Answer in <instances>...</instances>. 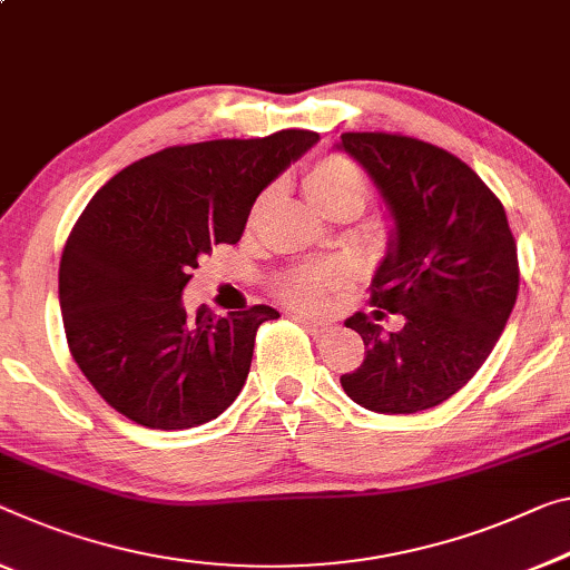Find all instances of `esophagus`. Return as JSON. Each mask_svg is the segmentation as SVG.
Returning <instances> with one entry per match:
<instances>
[{"label":"esophagus","mask_w":570,"mask_h":570,"mask_svg":"<svg viewBox=\"0 0 570 570\" xmlns=\"http://www.w3.org/2000/svg\"><path fill=\"white\" fill-rule=\"evenodd\" d=\"M295 321H297V323H303L305 331H308V334H311V336H315V338H321V336L331 334V328H334V323H328V321H318V318H311V315H295Z\"/></svg>","instance_id":"34e87169"}]
</instances>
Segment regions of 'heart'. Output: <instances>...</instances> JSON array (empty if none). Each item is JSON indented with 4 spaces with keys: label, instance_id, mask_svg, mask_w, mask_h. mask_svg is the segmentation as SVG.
I'll list each match as a JSON object with an SVG mask.
<instances>
[{
    "label": "heart",
    "instance_id": "1",
    "mask_svg": "<svg viewBox=\"0 0 570 570\" xmlns=\"http://www.w3.org/2000/svg\"><path fill=\"white\" fill-rule=\"evenodd\" d=\"M303 190L311 204L318 212L326 214L331 206L341 200H358L364 204L366 198V180L344 157H323L305 173ZM348 273L336 262H308L291 269L279 283V293L287 303L301 305V308H321L326 303L331 291L344 287Z\"/></svg>",
    "mask_w": 570,
    "mask_h": 570
}]
</instances>
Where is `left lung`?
I'll return each instance as SVG.
<instances>
[{"label":"left lung","instance_id":"8db88e82","mask_svg":"<svg viewBox=\"0 0 570 570\" xmlns=\"http://www.w3.org/2000/svg\"><path fill=\"white\" fill-rule=\"evenodd\" d=\"M336 150L362 165L380 190L392 232L372 277V315L346 328L364 362L341 387L372 413L431 410L466 384L492 354L518 301V247L499 198L441 147L384 132H346ZM384 312L403 315L384 332Z\"/></svg>","mask_w":570,"mask_h":570}]
</instances>
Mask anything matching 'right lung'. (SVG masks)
Returning <instances> with one entry per match:
<instances>
[{
	"label": "right lung",
	"instance_id": "1",
	"mask_svg": "<svg viewBox=\"0 0 570 570\" xmlns=\"http://www.w3.org/2000/svg\"><path fill=\"white\" fill-rule=\"evenodd\" d=\"M308 129L168 147L96 190L63 257L58 295L78 370L137 425L186 431L247 382L269 305L188 315L183 287L214 244H236L257 196L318 142Z\"/></svg>",
	"mask_w": 570,
	"mask_h": 570
}]
</instances>
